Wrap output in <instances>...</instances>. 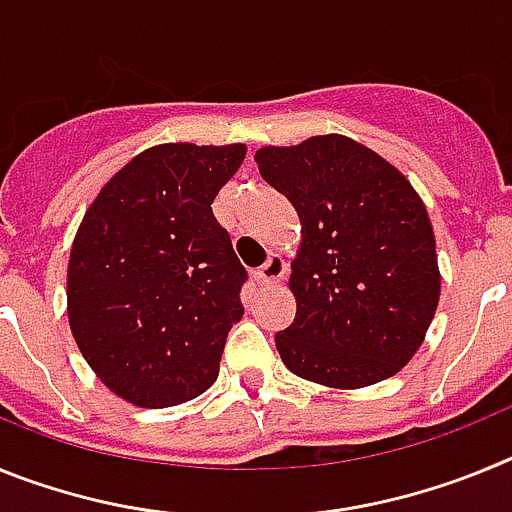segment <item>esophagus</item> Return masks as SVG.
Listing matches in <instances>:
<instances>
[{
	"instance_id": "obj_1",
	"label": "esophagus",
	"mask_w": 512,
	"mask_h": 512,
	"mask_svg": "<svg viewBox=\"0 0 512 512\" xmlns=\"http://www.w3.org/2000/svg\"><path fill=\"white\" fill-rule=\"evenodd\" d=\"M284 274H287V264H284V259L279 256V253H271L269 259H266V264L256 269V282L274 284V282H279Z\"/></svg>"
}]
</instances>
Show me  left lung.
<instances>
[{
	"mask_svg": "<svg viewBox=\"0 0 512 512\" xmlns=\"http://www.w3.org/2000/svg\"><path fill=\"white\" fill-rule=\"evenodd\" d=\"M256 164L302 223L289 277L297 315L277 333L284 366L336 390L395 377L441 295L436 238L413 184L346 135L266 146Z\"/></svg>",
	"mask_w": 512,
	"mask_h": 512,
	"instance_id": "obj_1",
	"label": "left lung"
}]
</instances>
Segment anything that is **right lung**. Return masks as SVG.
Listing matches in <instances>:
<instances>
[{"label": "right lung", "instance_id": "add662e5", "mask_svg": "<svg viewBox=\"0 0 512 512\" xmlns=\"http://www.w3.org/2000/svg\"><path fill=\"white\" fill-rule=\"evenodd\" d=\"M246 146L138 153L87 210L69 259V323L94 374L138 408L210 390L248 279L212 200Z\"/></svg>", "mask_w": 512, "mask_h": 512}]
</instances>
